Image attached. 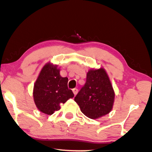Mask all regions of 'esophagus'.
Instances as JSON below:
<instances>
[{
	"mask_svg": "<svg viewBox=\"0 0 152 152\" xmlns=\"http://www.w3.org/2000/svg\"><path fill=\"white\" fill-rule=\"evenodd\" d=\"M72 91H73V93H74V95H76V94L78 93V89H77V88H74V89L72 90Z\"/></svg>",
	"mask_w": 152,
	"mask_h": 152,
	"instance_id": "obj_1",
	"label": "esophagus"
}]
</instances>
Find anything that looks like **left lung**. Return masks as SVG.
I'll return each instance as SVG.
<instances>
[{
    "mask_svg": "<svg viewBox=\"0 0 152 152\" xmlns=\"http://www.w3.org/2000/svg\"><path fill=\"white\" fill-rule=\"evenodd\" d=\"M115 94L106 71L103 68L88 71L86 82L74 100L88 118L96 119L111 111Z\"/></svg>",
    "mask_w": 152,
    "mask_h": 152,
    "instance_id": "obj_1",
    "label": "left lung"
}]
</instances>
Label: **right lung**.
Returning a JSON list of instances; mask_svg holds the SVG:
<instances>
[{"label":"right lung","instance_id":"add662e5","mask_svg":"<svg viewBox=\"0 0 152 152\" xmlns=\"http://www.w3.org/2000/svg\"><path fill=\"white\" fill-rule=\"evenodd\" d=\"M57 65L47 63L40 72L34 86V102L38 110L52 115L60 109V104L74 97L72 90L68 89V78L62 77Z\"/></svg>","mask_w":152,"mask_h":152}]
</instances>
